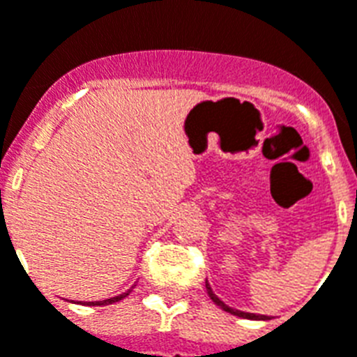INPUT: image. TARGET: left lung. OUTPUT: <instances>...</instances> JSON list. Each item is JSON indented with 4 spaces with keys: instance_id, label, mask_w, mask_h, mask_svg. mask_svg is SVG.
<instances>
[{
    "instance_id": "left-lung-1",
    "label": "left lung",
    "mask_w": 357,
    "mask_h": 357,
    "mask_svg": "<svg viewBox=\"0 0 357 357\" xmlns=\"http://www.w3.org/2000/svg\"><path fill=\"white\" fill-rule=\"evenodd\" d=\"M206 290H208V296H210L211 301L215 303V305L219 306V308H222L225 312H228V314H231V316H237V317H243V319H255V321H268L270 317L268 316H261V314H252V312H243V310H235V308H231V306L226 305L222 299H219V297L215 296V291L211 290L210 282L206 281Z\"/></svg>"
}]
</instances>
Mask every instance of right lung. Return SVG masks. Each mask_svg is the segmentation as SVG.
<instances>
[{"instance_id": "1", "label": "right lung", "mask_w": 357, "mask_h": 357, "mask_svg": "<svg viewBox=\"0 0 357 357\" xmlns=\"http://www.w3.org/2000/svg\"><path fill=\"white\" fill-rule=\"evenodd\" d=\"M129 294H131V290L123 291V294H120V296H116V297H111V299H104V301H89V303H85V305H89V306L111 305V303H116V301H120V299H123V297H128Z\"/></svg>"}]
</instances>
